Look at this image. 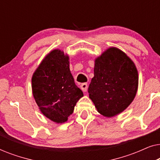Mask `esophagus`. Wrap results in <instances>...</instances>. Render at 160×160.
<instances>
[{"label": "esophagus", "instance_id": "34e87169", "mask_svg": "<svg viewBox=\"0 0 160 160\" xmlns=\"http://www.w3.org/2000/svg\"><path fill=\"white\" fill-rule=\"evenodd\" d=\"M87 88H88V84L87 83H83V84H81V89L83 92H86L87 90Z\"/></svg>", "mask_w": 160, "mask_h": 160}]
</instances>
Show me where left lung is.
<instances>
[{
  "label": "left lung",
  "mask_w": 160,
  "mask_h": 160,
  "mask_svg": "<svg viewBox=\"0 0 160 160\" xmlns=\"http://www.w3.org/2000/svg\"><path fill=\"white\" fill-rule=\"evenodd\" d=\"M138 87L137 68L124 52L111 47L95 59L88 92L100 114L112 117L125 110L134 100Z\"/></svg>",
  "instance_id": "left-lung-1"
}]
</instances>
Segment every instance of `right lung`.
I'll return each mask as SVG.
<instances>
[{"label":"right lung","instance_id":"add662e5","mask_svg":"<svg viewBox=\"0 0 160 160\" xmlns=\"http://www.w3.org/2000/svg\"><path fill=\"white\" fill-rule=\"evenodd\" d=\"M32 90L41 113L56 123L66 122L84 95L74 82L69 57L60 49L48 54L34 72Z\"/></svg>","mask_w":160,"mask_h":160}]
</instances>
